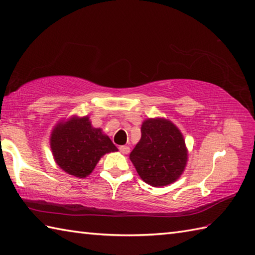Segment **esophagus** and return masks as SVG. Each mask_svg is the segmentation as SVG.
I'll return each mask as SVG.
<instances>
[{
    "mask_svg": "<svg viewBox=\"0 0 255 255\" xmlns=\"http://www.w3.org/2000/svg\"><path fill=\"white\" fill-rule=\"evenodd\" d=\"M119 151L124 154H128L130 152V148H129L128 145H121V147H119Z\"/></svg>",
    "mask_w": 255,
    "mask_h": 255,
    "instance_id": "34e87169",
    "label": "esophagus"
}]
</instances>
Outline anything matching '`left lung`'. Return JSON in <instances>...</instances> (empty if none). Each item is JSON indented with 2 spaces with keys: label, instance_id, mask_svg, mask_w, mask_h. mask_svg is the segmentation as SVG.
Returning a JSON list of instances; mask_svg holds the SVG:
<instances>
[{
  "label": "left lung",
  "instance_id": "1",
  "mask_svg": "<svg viewBox=\"0 0 255 255\" xmlns=\"http://www.w3.org/2000/svg\"><path fill=\"white\" fill-rule=\"evenodd\" d=\"M129 158L145 183L161 187L182 175L187 149L180 129L169 119L148 118L142 123L141 138Z\"/></svg>",
  "mask_w": 255,
  "mask_h": 255
}]
</instances>
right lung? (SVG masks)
Here are the masks:
<instances>
[{
    "instance_id": "obj_1",
    "label": "right lung",
    "mask_w": 255,
    "mask_h": 255,
    "mask_svg": "<svg viewBox=\"0 0 255 255\" xmlns=\"http://www.w3.org/2000/svg\"><path fill=\"white\" fill-rule=\"evenodd\" d=\"M50 147L59 167L80 178L89 176L103 155L118 150L101 128L92 126L88 116H73L56 125Z\"/></svg>"
}]
</instances>
